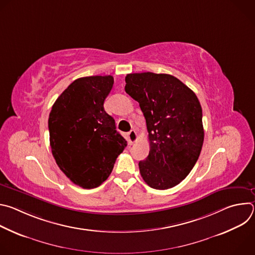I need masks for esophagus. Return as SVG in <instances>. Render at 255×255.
Segmentation results:
<instances>
[{
    "label": "esophagus",
    "instance_id": "34e87169",
    "mask_svg": "<svg viewBox=\"0 0 255 255\" xmlns=\"http://www.w3.org/2000/svg\"><path fill=\"white\" fill-rule=\"evenodd\" d=\"M137 132L135 130H131L128 134H127V140H128V143L131 145L133 143H135L137 141Z\"/></svg>",
    "mask_w": 255,
    "mask_h": 255
}]
</instances>
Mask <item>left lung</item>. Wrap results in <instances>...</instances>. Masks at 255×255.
Masks as SVG:
<instances>
[{
	"mask_svg": "<svg viewBox=\"0 0 255 255\" xmlns=\"http://www.w3.org/2000/svg\"><path fill=\"white\" fill-rule=\"evenodd\" d=\"M126 93L139 103L146 120L150 150L139 161L150 188L167 190L195 166L204 142L203 113L196 94L173 76L141 72L125 78Z\"/></svg>",
	"mask_w": 255,
	"mask_h": 255,
	"instance_id": "1",
	"label": "left lung"
}]
</instances>
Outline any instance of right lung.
Masks as SVG:
<instances>
[{
  "label": "right lung",
  "mask_w": 255,
  "mask_h": 255,
  "mask_svg": "<svg viewBox=\"0 0 255 255\" xmlns=\"http://www.w3.org/2000/svg\"><path fill=\"white\" fill-rule=\"evenodd\" d=\"M112 76L80 78L57 98L48 119L52 155L72 183L94 189L111 174L127 141L104 110Z\"/></svg>",
  "instance_id": "add662e5"
}]
</instances>
